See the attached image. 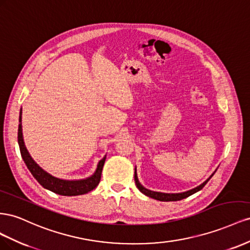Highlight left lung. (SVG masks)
Instances as JSON below:
<instances>
[{
    "instance_id": "1",
    "label": "left lung",
    "mask_w": 250,
    "mask_h": 250,
    "mask_svg": "<svg viewBox=\"0 0 250 250\" xmlns=\"http://www.w3.org/2000/svg\"><path fill=\"white\" fill-rule=\"evenodd\" d=\"M217 170V169H216ZM216 170L213 172L209 178H208L202 184L199 185V187L192 188V189H189V190H187V191H183V192H177V194H167V192H161V191H154V190H151V189H147L146 188L144 185H142L139 180H138V177H137V172H136V167H135V174H134V178H135V183H136V187L137 188L142 192V194L149 197V198H153V199H156V200H159V201H163V202H168V201H179V200H182V199H185L188 198V196L195 194V192L201 190L204 185L208 183L209 181L210 178L215 175Z\"/></svg>"
}]
</instances>
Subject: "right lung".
<instances>
[{
    "label": "right lung",
    "instance_id": "add662e5",
    "mask_svg": "<svg viewBox=\"0 0 250 250\" xmlns=\"http://www.w3.org/2000/svg\"><path fill=\"white\" fill-rule=\"evenodd\" d=\"M19 131H18V141L21 155L28 169L30 170L32 176L38 180V182L42 185V188L51 190L55 194L62 195V196H80L87 194V192L94 189L99 181H101L103 167L105 161L104 155L102 160H99L97 167L93 175L90 177L84 178V179H77V180H67L62 179V178H58L47 170H45L42 167H40L39 163L35 161L31 155L28 152V149L25 146L24 137H23V129H22V108L20 110V117H19Z\"/></svg>",
    "mask_w": 250,
    "mask_h": 250
}]
</instances>
